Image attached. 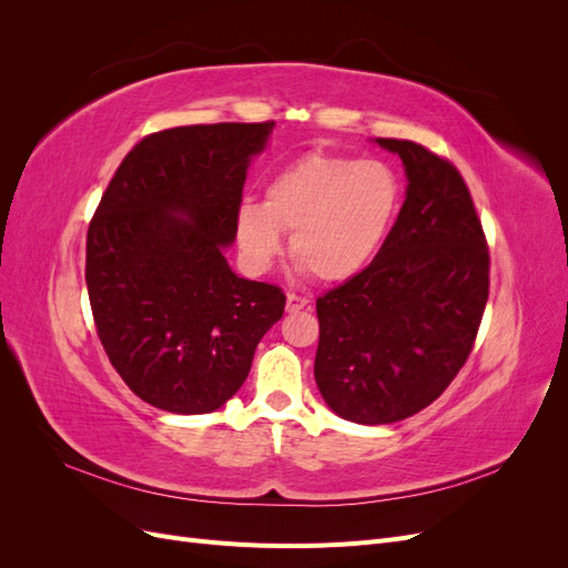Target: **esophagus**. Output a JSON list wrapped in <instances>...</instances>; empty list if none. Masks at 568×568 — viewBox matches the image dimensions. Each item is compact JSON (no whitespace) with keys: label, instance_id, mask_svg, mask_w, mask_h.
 Listing matches in <instances>:
<instances>
[{"label":"esophagus","instance_id":"obj_1","mask_svg":"<svg viewBox=\"0 0 568 568\" xmlns=\"http://www.w3.org/2000/svg\"><path fill=\"white\" fill-rule=\"evenodd\" d=\"M305 305H307V298H303V296H296V294L286 296V313H298Z\"/></svg>","mask_w":568,"mask_h":568}]
</instances>
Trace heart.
<instances>
[{
    "instance_id": "1",
    "label": "heart",
    "mask_w": 568,
    "mask_h": 568,
    "mask_svg": "<svg viewBox=\"0 0 568 568\" xmlns=\"http://www.w3.org/2000/svg\"><path fill=\"white\" fill-rule=\"evenodd\" d=\"M398 199V178L382 161L305 153L270 178L263 203L239 205V251L261 274L291 234V257L301 270L326 284L348 282L379 253Z\"/></svg>"
}]
</instances>
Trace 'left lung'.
<instances>
[{
    "label": "left lung",
    "mask_w": 568,
    "mask_h": 568,
    "mask_svg": "<svg viewBox=\"0 0 568 568\" xmlns=\"http://www.w3.org/2000/svg\"><path fill=\"white\" fill-rule=\"evenodd\" d=\"M403 209L369 267L317 298L315 382L334 415L393 424L432 405L467 363L488 301V246L448 161L407 140Z\"/></svg>",
    "instance_id": "8db88e82"
}]
</instances>
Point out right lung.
<instances>
[{
    "instance_id": "add662e5",
    "label": "right lung",
    "mask_w": 568,
    "mask_h": 568,
    "mask_svg": "<svg viewBox=\"0 0 568 568\" xmlns=\"http://www.w3.org/2000/svg\"><path fill=\"white\" fill-rule=\"evenodd\" d=\"M272 128L217 123L144 136L90 222L84 280L101 346L153 407L220 409L284 315L282 288L239 277L225 255L246 170Z\"/></svg>"
}]
</instances>
